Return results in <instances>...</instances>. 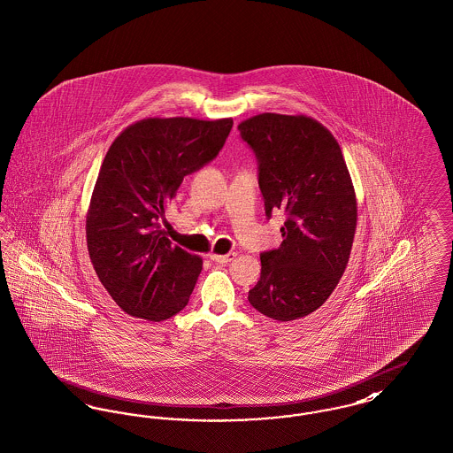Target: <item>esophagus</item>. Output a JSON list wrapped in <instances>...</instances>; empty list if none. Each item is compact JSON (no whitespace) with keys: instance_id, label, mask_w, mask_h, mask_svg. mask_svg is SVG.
<instances>
[{"instance_id":"34e87169","label":"esophagus","mask_w":453,"mask_h":453,"mask_svg":"<svg viewBox=\"0 0 453 453\" xmlns=\"http://www.w3.org/2000/svg\"><path fill=\"white\" fill-rule=\"evenodd\" d=\"M234 257H236V253H227V255H217V253H212V255H211V260L217 262V264H229L231 260H234Z\"/></svg>"}]
</instances>
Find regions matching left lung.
Masks as SVG:
<instances>
[{
	"label": "left lung",
	"mask_w": 453,
	"mask_h": 453,
	"mask_svg": "<svg viewBox=\"0 0 453 453\" xmlns=\"http://www.w3.org/2000/svg\"><path fill=\"white\" fill-rule=\"evenodd\" d=\"M238 130L260 162L266 215H288L284 241L260 255L248 299L268 319H303L330 297L349 264L357 200L346 160L335 136L304 114L262 112Z\"/></svg>",
	"instance_id": "8db88e82"
}]
</instances>
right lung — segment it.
I'll return each mask as SVG.
<instances>
[{
  "label": "right lung",
  "mask_w": 453,
  "mask_h": 453,
  "mask_svg": "<svg viewBox=\"0 0 453 453\" xmlns=\"http://www.w3.org/2000/svg\"><path fill=\"white\" fill-rule=\"evenodd\" d=\"M231 128L233 118H145L111 143L85 233L94 270L125 313L162 321L187 306L203 262L171 244L159 220L183 178L219 154Z\"/></svg>",
  "instance_id": "add662e5"
}]
</instances>
